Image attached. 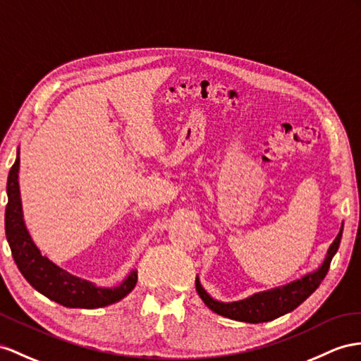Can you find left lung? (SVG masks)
<instances>
[{"label":"left lung","mask_w":361,"mask_h":361,"mask_svg":"<svg viewBox=\"0 0 361 361\" xmlns=\"http://www.w3.org/2000/svg\"><path fill=\"white\" fill-rule=\"evenodd\" d=\"M341 233H343V227L340 228V233L334 239V243L331 244L325 261H323L317 271L302 277L300 281L285 285L283 288L257 293L252 295V298L239 302L223 303L212 299L210 295L202 290L200 281L197 279V293L200 294L202 302H204L212 311L219 314V316L247 323H262L274 320L283 316V314L298 308L303 300H307L310 295L317 290V286L322 283L323 279H325V276L329 270L332 257H334L336 252L338 250Z\"/></svg>","instance_id":"left-lung-1"}]
</instances>
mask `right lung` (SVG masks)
Listing matches in <instances>:
<instances>
[{
  "label": "right lung",
  "instance_id": "add662e5",
  "mask_svg": "<svg viewBox=\"0 0 361 361\" xmlns=\"http://www.w3.org/2000/svg\"><path fill=\"white\" fill-rule=\"evenodd\" d=\"M18 169H20V157H16L7 177L4 226L13 261L25 281L45 298L68 308H102L118 302L131 293L137 283V271L129 274L128 279L117 288H96L91 282L79 279V277L59 269L58 265H54L41 255L23 221Z\"/></svg>",
  "mask_w": 361,
  "mask_h": 361
}]
</instances>
